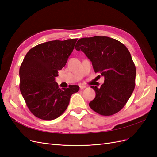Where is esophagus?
Listing matches in <instances>:
<instances>
[{"label":"esophagus","instance_id":"1","mask_svg":"<svg viewBox=\"0 0 157 157\" xmlns=\"http://www.w3.org/2000/svg\"><path fill=\"white\" fill-rule=\"evenodd\" d=\"M79 87H80V90H82V89L86 88V86H85V85H83V84H80L79 85Z\"/></svg>","mask_w":157,"mask_h":157}]
</instances>
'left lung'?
<instances>
[{
	"label": "left lung",
	"instance_id": "obj_1",
	"mask_svg": "<svg viewBox=\"0 0 157 157\" xmlns=\"http://www.w3.org/2000/svg\"><path fill=\"white\" fill-rule=\"evenodd\" d=\"M90 60L95 73L105 78L100 88L92 86L96 97L89 103L92 110L104 116L124 107L135 88L136 67L126 47L108 36H95L79 39L75 47Z\"/></svg>",
	"mask_w": 157,
	"mask_h": 157
}]
</instances>
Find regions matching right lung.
Returning a JSON list of instances; mask_svg holds the SVG:
<instances>
[{
	"mask_svg": "<svg viewBox=\"0 0 157 157\" xmlns=\"http://www.w3.org/2000/svg\"><path fill=\"white\" fill-rule=\"evenodd\" d=\"M77 39L52 40L33 47L20 69V89L30 111L37 118L51 121L62 115L77 85L59 88L56 82L72 53Z\"/></svg>",
	"mask_w": 157,
	"mask_h": 157,
	"instance_id": "1",
	"label": "right lung"
}]
</instances>
